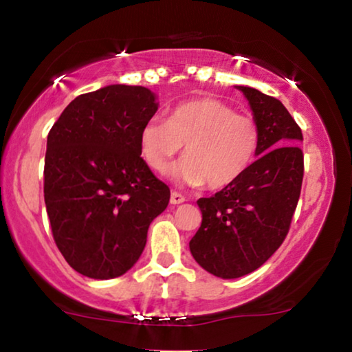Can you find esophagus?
I'll return each instance as SVG.
<instances>
[{"label":"esophagus","mask_w":352,"mask_h":352,"mask_svg":"<svg viewBox=\"0 0 352 352\" xmlns=\"http://www.w3.org/2000/svg\"><path fill=\"white\" fill-rule=\"evenodd\" d=\"M185 201V196L179 193V191H172L170 193V203L172 204H182Z\"/></svg>","instance_id":"1"}]
</instances>
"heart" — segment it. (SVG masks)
Here are the masks:
<instances>
[{
	"label": "heart",
	"instance_id": "b5f03b06",
	"mask_svg": "<svg viewBox=\"0 0 352 352\" xmlns=\"http://www.w3.org/2000/svg\"><path fill=\"white\" fill-rule=\"evenodd\" d=\"M259 143L257 122L215 98L186 101L172 109L166 122L153 119L140 132V151L154 172L166 170L185 144V159L173 173L210 190L240 180L254 162Z\"/></svg>",
	"mask_w": 352,
	"mask_h": 352
}]
</instances>
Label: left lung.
<instances>
[{"label":"left lung","instance_id":"8db88e82","mask_svg":"<svg viewBox=\"0 0 352 352\" xmlns=\"http://www.w3.org/2000/svg\"><path fill=\"white\" fill-rule=\"evenodd\" d=\"M261 130L257 159L235 184L199 198V230L190 241L195 261L220 278L251 274L288 235L304 175L302 133L277 98L238 87Z\"/></svg>","mask_w":352,"mask_h":352}]
</instances>
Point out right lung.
Segmentation results:
<instances>
[{"label":"right lung","instance_id":"add662e5","mask_svg":"<svg viewBox=\"0 0 352 352\" xmlns=\"http://www.w3.org/2000/svg\"><path fill=\"white\" fill-rule=\"evenodd\" d=\"M144 87L109 85L77 96L48 133L45 204L56 246L85 277L132 269L168 186L140 156V132L156 114Z\"/></svg>","mask_w":352,"mask_h":352}]
</instances>
